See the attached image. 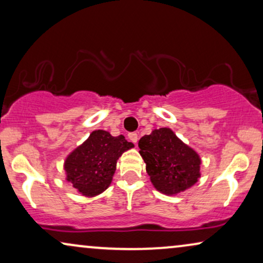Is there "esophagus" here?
Segmentation results:
<instances>
[{
    "mask_svg": "<svg viewBox=\"0 0 263 263\" xmlns=\"http://www.w3.org/2000/svg\"><path fill=\"white\" fill-rule=\"evenodd\" d=\"M128 138L130 139V141H132L133 143H135V145H138V140H139V136H138V134H136V133H129Z\"/></svg>",
    "mask_w": 263,
    "mask_h": 263,
    "instance_id": "1",
    "label": "esophagus"
}]
</instances>
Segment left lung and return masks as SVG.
<instances>
[{
	"instance_id": "1",
	"label": "left lung",
	"mask_w": 263,
	"mask_h": 263,
	"mask_svg": "<svg viewBox=\"0 0 263 263\" xmlns=\"http://www.w3.org/2000/svg\"><path fill=\"white\" fill-rule=\"evenodd\" d=\"M139 153L158 192L177 195L189 189L201 177V158L170 128L154 129L139 141Z\"/></svg>"
}]
</instances>
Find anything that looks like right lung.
I'll return each mask as SVG.
<instances>
[{"label":"right lung","instance_id":"right-lung-1","mask_svg":"<svg viewBox=\"0 0 263 263\" xmlns=\"http://www.w3.org/2000/svg\"><path fill=\"white\" fill-rule=\"evenodd\" d=\"M133 147L123 135L112 136L102 129L92 132L64 160L66 179L81 195H99L112 182L118 158Z\"/></svg>","mask_w":263,"mask_h":263}]
</instances>
